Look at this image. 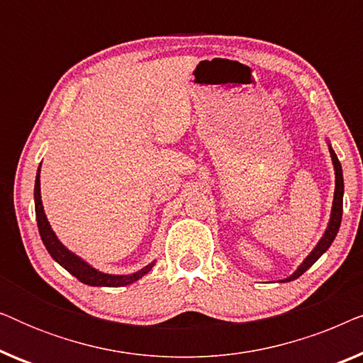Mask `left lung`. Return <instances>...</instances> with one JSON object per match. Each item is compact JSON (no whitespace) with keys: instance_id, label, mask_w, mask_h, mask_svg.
Wrapping results in <instances>:
<instances>
[{"instance_id":"obj_1","label":"left lung","mask_w":363,"mask_h":363,"mask_svg":"<svg viewBox=\"0 0 363 363\" xmlns=\"http://www.w3.org/2000/svg\"><path fill=\"white\" fill-rule=\"evenodd\" d=\"M329 152H330L332 163H334V170H335V191H334V201H332V211H330L329 225H327V230L324 233V236L320 238V241L317 242L314 250L311 251V255L307 256L304 261H302V264L297 267V269L292 272L289 277H286V279H282L279 282L294 281L299 276L304 274V272L309 269V267L314 264V262L319 259V257L324 255L327 250H329L332 241L335 240L337 233H339L340 221H342V203H344V175H342V165H340L339 158H337L335 152L332 150L330 143H329Z\"/></svg>"}]
</instances>
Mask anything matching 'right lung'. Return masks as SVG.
<instances>
[{
    "instance_id": "right-lung-1",
    "label": "right lung",
    "mask_w": 363,
    "mask_h": 363,
    "mask_svg": "<svg viewBox=\"0 0 363 363\" xmlns=\"http://www.w3.org/2000/svg\"><path fill=\"white\" fill-rule=\"evenodd\" d=\"M39 172H41V167L38 168L36 173V183H34V206H36V221L39 228V235H41V240L46 246V250L51 257L56 262H59L64 269L71 272L74 277H77L79 281L84 282L87 286H101V287H122L127 284H132L147 274L148 271L152 269L155 261L150 262V264L142 267L140 271L133 272V274H107V272H102L92 267L89 262H86L82 257L74 255L72 251H69L66 246L62 245L61 241L57 240L56 233L52 231L51 225H49L46 213H44V206L41 201V180H39Z\"/></svg>"
}]
</instances>
